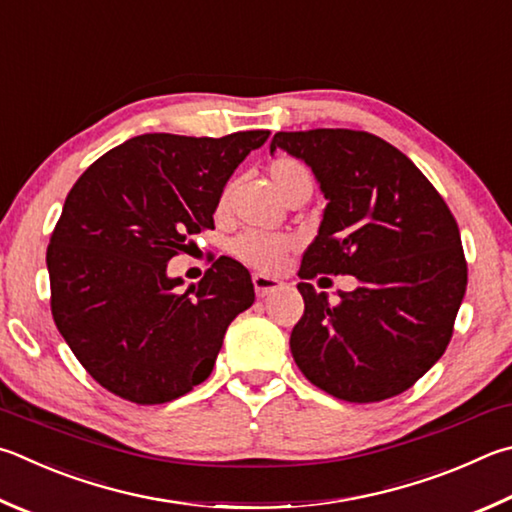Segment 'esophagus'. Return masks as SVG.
Returning <instances> with one entry per match:
<instances>
[{
  "label": "esophagus",
  "mask_w": 512,
  "mask_h": 512,
  "mask_svg": "<svg viewBox=\"0 0 512 512\" xmlns=\"http://www.w3.org/2000/svg\"><path fill=\"white\" fill-rule=\"evenodd\" d=\"M253 286H255V293L259 297H266V295L275 293L277 288H282V282L275 280V277H266L262 273H255L253 275Z\"/></svg>",
  "instance_id": "34e87169"
}]
</instances>
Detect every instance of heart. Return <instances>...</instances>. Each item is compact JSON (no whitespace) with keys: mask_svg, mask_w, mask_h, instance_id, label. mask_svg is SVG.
I'll use <instances>...</instances> for the list:
<instances>
[{"mask_svg":"<svg viewBox=\"0 0 512 512\" xmlns=\"http://www.w3.org/2000/svg\"><path fill=\"white\" fill-rule=\"evenodd\" d=\"M266 176L275 192L280 194L284 201L293 197L300 190H313V176L309 167L300 163L291 156H277L266 167ZM232 194H235V183H226L224 190L219 192L215 215L219 219L228 217L232 206ZM297 246V241L288 235H271V232H241L239 237L230 241V253L255 271L262 273H277L284 264L288 253Z\"/></svg>","mask_w":512,"mask_h":512,"instance_id":"heart-1","label":"heart"}]
</instances>
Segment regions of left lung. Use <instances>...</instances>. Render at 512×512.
Returning a JSON list of instances; mask_svg holds the SVG:
<instances>
[{
    "label": "left lung",
    "mask_w": 512,
    "mask_h": 512,
    "mask_svg": "<svg viewBox=\"0 0 512 512\" xmlns=\"http://www.w3.org/2000/svg\"><path fill=\"white\" fill-rule=\"evenodd\" d=\"M277 147L311 165L329 201L297 273L295 365L340 401L403 394L450 345L468 284L457 219L425 174L374 134L277 132ZM320 274H353L361 286L331 305L308 284Z\"/></svg>",
    "instance_id": "1"
}]
</instances>
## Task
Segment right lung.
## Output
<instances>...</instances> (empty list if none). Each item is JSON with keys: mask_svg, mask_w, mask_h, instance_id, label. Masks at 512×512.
<instances>
[{"mask_svg": "<svg viewBox=\"0 0 512 512\" xmlns=\"http://www.w3.org/2000/svg\"><path fill=\"white\" fill-rule=\"evenodd\" d=\"M266 138V129L134 136L91 163L67 194L46 248L51 313L107 392L161 405L212 374L228 324L255 302L250 273L219 257L179 291L167 262L215 228L219 192Z\"/></svg>", "mask_w": 512, "mask_h": 512, "instance_id": "obj_1", "label": "right lung"}]
</instances>
